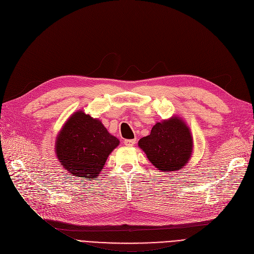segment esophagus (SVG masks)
<instances>
[{
  "label": "esophagus",
  "mask_w": 254,
  "mask_h": 254,
  "mask_svg": "<svg viewBox=\"0 0 254 254\" xmlns=\"http://www.w3.org/2000/svg\"><path fill=\"white\" fill-rule=\"evenodd\" d=\"M135 143H136V139H126L124 141V144L126 146H128V147H130V146H132Z\"/></svg>",
  "instance_id": "34e87169"
}]
</instances>
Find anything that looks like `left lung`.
I'll return each mask as SVG.
<instances>
[{
    "label": "left lung",
    "instance_id": "1",
    "mask_svg": "<svg viewBox=\"0 0 254 254\" xmlns=\"http://www.w3.org/2000/svg\"><path fill=\"white\" fill-rule=\"evenodd\" d=\"M152 165L165 172H178L189 162L192 150L190 128L178 117L157 123L149 136L139 141Z\"/></svg>",
    "mask_w": 254,
    "mask_h": 254
}]
</instances>
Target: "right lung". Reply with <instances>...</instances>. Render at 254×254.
<instances>
[{"mask_svg":"<svg viewBox=\"0 0 254 254\" xmlns=\"http://www.w3.org/2000/svg\"><path fill=\"white\" fill-rule=\"evenodd\" d=\"M119 141L110 135L98 119L78 111L64 126L57 140L60 163L75 177L99 176L107 157Z\"/></svg>","mask_w":254,"mask_h":254,"instance_id":"obj_1","label":"right lung"}]
</instances>
